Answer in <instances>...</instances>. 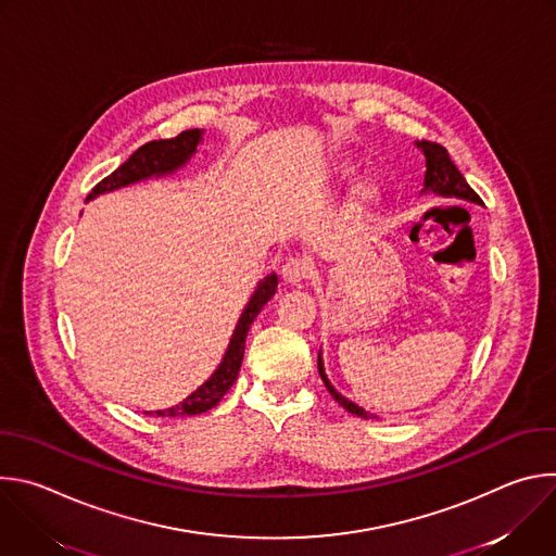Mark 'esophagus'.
Wrapping results in <instances>:
<instances>
[{
  "mask_svg": "<svg viewBox=\"0 0 556 556\" xmlns=\"http://www.w3.org/2000/svg\"><path fill=\"white\" fill-rule=\"evenodd\" d=\"M309 275V264L305 260H299V257H292L283 264L281 268V279L286 286L294 288V286H301Z\"/></svg>",
  "mask_w": 556,
  "mask_h": 556,
  "instance_id": "obj_1",
  "label": "esophagus"
}]
</instances>
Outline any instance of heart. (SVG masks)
Instances as JSON below:
<instances>
[{"label":"heart","instance_id":"b5f03b06","mask_svg":"<svg viewBox=\"0 0 556 556\" xmlns=\"http://www.w3.org/2000/svg\"><path fill=\"white\" fill-rule=\"evenodd\" d=\"M374 200H376V191H374V187H369V185H361V187L354 191V206H358V208L371 204Z\"/></svg>","mask_w":556,"mask_h":556}]
</instances>
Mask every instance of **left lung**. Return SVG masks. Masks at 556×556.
<instances>
[{
	"mask_svg": "<svg viewBox=\"0 0 556 556\" xmlns=\"http://www.w3.org/2000/svg\"><path fill=\"white\" fill-rule=\"evenodd\" d=\"M416 147L422 151L425 165H427L425 182H422L420 195L433 193V195H440V198H455V200H464V202H472V204H482L480 195L468 187V182H466L464 176L457 172V167H455L453 161H451L448 151H446L442 144L429 142V140H422V142L418 140ZM319 374H321V380L326 382L328 391L332 393V399H334L343 409H348L350 414H354V416H358V418H365V420L378 418L376 414L365 412L363 407H358L356 403L348 401L343 393L337 391V387L330 382V378H328V374H326L321 352H319Z\"/></svg>",
	"mask_w": 556,
	"mask_h": 556,
	"instance_id": "1",
	"label": "left lung"
}]
</instances>
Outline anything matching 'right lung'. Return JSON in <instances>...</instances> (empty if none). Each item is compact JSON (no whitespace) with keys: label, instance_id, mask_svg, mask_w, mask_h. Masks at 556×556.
<instances>
[{"label":"right lung","instance_id":"add662e5","mask_svg":"<svg viewBox=\"0 0 556 556\" xmlns=\"http://www.w3.org/2000/svg\"><path fill=\"white\" fill-rule=\"evenodd\" d=\"M202 136H204V129H187L172 140H151V142L142 144L127 157V161L114 174H110L105 180H101L92 189L88 200H94L103 193L118 191L123 187L140 182V180L163 178V176L176 174L195 155L198 144L204 140ZM277 283H279V279L275 273L266 275L257 283V288L253 290L249 303L244 305V309L240 314V319H237V326L232 330V337L228 341L222 363L208 376V380H204L191 395H187L182 403H178L169 409H163V412H144V414L176 418V416H198V414L213 409L224 399V393L232 387V382L237 380V374H240V367L244 361V345H247L251 324L255 321V316L262 312V307L275 296Z\"/></svg>","mask_w":556,"mask_h":556}]
</instances>
